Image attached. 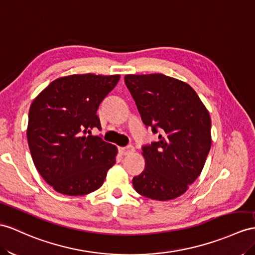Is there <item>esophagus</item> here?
Wrapping results in <instances>:
<instances>
[{"instance_id":"esophagus-1","label":"esophagus","mask_w":255,"mask_h":255,"mask_svg":"<svg viewBox=\"0 0 255 255\" xmlns=\"http://www.w3.org/2000/svg\"><path fill=\"white\" fill-rule=\"evenodd\" d=\"M133 151H134V147L132 145H128L127 147H120L119 148V152L122 154V156H127V154H129Z\"/></svg>"}]
</instances>
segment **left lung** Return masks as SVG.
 <instances>
[{"label": "left lung", "instance_id": "left-lung-1", "mask_svg": "<svg viewBox=\"0 0 255 255\" xmlns=\"http://www.w3.org/2000/svg\"><path fill=\"white\" fill-rule=\"evenodd\" d=\"M127 88L158 141L141 146L146 166L134 189L153 200L174 199L200 175L211 148V118L191 86L161 73L128 74Z\"/></svg>", "mask_w": 255, "mask_h": 255}]
</instances>
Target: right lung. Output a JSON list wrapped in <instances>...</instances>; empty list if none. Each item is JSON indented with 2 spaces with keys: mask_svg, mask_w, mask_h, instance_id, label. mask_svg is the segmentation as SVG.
<instances>
[{
  "mask_svg": "<svg viewBox=\"0 0 255 255\" xmlns=\"http://www.w3.org/2000/svg\"><path fill=\"white\" fill-rule=\"evenodd\" d=\"M120 76L73 74L53 81L31 104L27 138L43 179L63 195L83 196L103 185L116 162L117 147L92 128L102 129L99 105Z\"/></svg>",
  "mask_w": 255,
  "mask_h": 255,
  "instance_id": "obj_1",
  "label": "right lung"
}]
</instances>
